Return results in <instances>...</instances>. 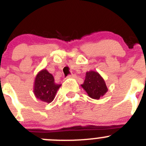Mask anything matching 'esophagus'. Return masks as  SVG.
<instances>
[{"label": "esophagus", "instance_id": "obj_1", "mask_svg": "<svg viewBox=\"0 0 146 146\" xmlns=\"http://www.w3.org/2000/svg\"><path fill=\"white\" fill-rule=\"evenodd\" d=\"M74 75L73 74H69L68 76H67V78H74Z\"/></svg>", "mask_w": 146, "mask_h": 146}]
</instances>
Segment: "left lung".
<instances>
[{
	"label": "left lung",
	"instance_id": "left-lung-1",
	"mask_svg": "<svg viewBox=\"0 0 146 146\" xmlns=\"http://www.w3.org/2000/svg\"><path fill=\"white\" fill-rule=\"evenodd\" d=\"M82 87L88 94L89 97L94 99H99L108 91L106 82L98 72L89 71L86 73L85 80Z\"/></svg>",
	"mask_w": 146,
	"mask_h": 146
}]
</instances>
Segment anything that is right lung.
<instances>
[{"instance_id":"add662e5","label":"right lung","mask_w":146,"mask_h":146,"mask_svg":"<svg viewBox=\"0 0 146 146\" xmlns=\"http://www.w3.org/2000/svg\"><path fill=\"white\" fill-rule=\"evenodd\" d=\"M61 84H55L52 75L46 70H42L37 74L34 86V95L46 103H51Z\"/></svg>"}]
</instances>
